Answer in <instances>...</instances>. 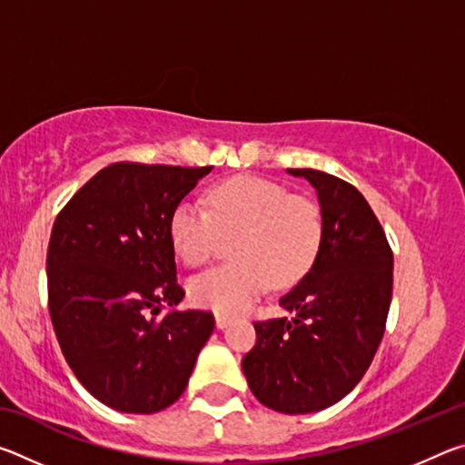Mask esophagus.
<instances>
[{
	"label": "esophagus",
	"mask_w": 465,
	"mask_h": 465,
	"mask_svg": "<svg viewBox=\"0 0 465 465\" xmlns=\"http://www.w3.org/2000/svg\"><path fill=\"white\" fill-rule=\"evenodd\" d=\"M232 322V318L227 316V313H215V324H217V328H225L227 324H230Z\"/></svg>",
	"instance_id": "1"
}]
</instances>
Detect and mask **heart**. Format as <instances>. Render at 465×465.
Masks as SVG:
<instances>
[{"instance_id":"obj_1","label":"heart","mask_w":465,"mask_h":465,"mask_svg":"<svg viewBox=\"0 0 465 465\" xmlns=\"http://www.w3.org/2000/svg\"><path fill=\"white\" fill-rule=\"evenodd\" d=\"M207 203L209 211L184 199L170 217L172 246L188 266L207 264L222 235H235V262L199 274L188 285L196 305L240 313L269 289L271 281L277 287L293 285L312 269L324 238L316 201L291 194L274 180L240 174L211 186Z\"/></svg>"}]
</instances>
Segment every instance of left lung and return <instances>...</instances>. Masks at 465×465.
I'll use <instances>...</instances> for the list:
<instances>
[{
    "label": "left lung",
    "mask_w": 465,
    "mask_h": 465,
    "mask_svg": "<svg viewBox=\"0 0 465 465\" xmlns=\"http://www.w3.org/2000/svg\"><path fill=\"white\" fill-rule=\"evenodd\" d=\"M318 191L324 238L308 274L281 297L293 318L254 322L242 359L254 396L285 414L318 412L342 400L371 365L393 285V254L365 196L346 180L289 168Z\"/></svg>",
    "instance_id": "1"
}]
</instances>
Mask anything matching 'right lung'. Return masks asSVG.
<instances>
[{
	"instance_id": "obj_1",
	"label": "right lung",
	"mask_w": 465,
	"mask_h": 465,
	"mask_svg": "<svg viewBox=\"0 0 465 465\" xmlns=\"http://www.w3.org/2000/svg\"><path fill=\"white\" fill-rule=\"evenodd\" d=\"M213 166L116 162L92 176L53 223L49 313L63 357L102 404L153 414L183 396L215 328L183 302L170 217Z\"/></svg>"
}]
</instances>
